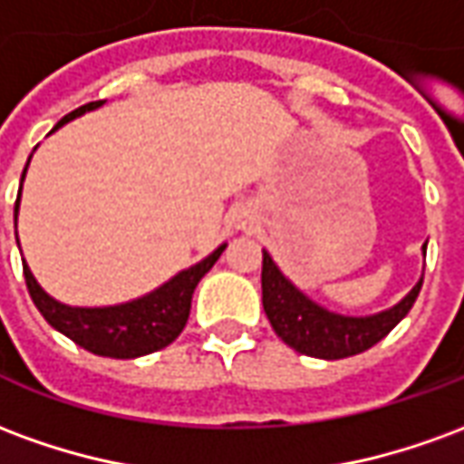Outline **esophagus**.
I'll return each mask as SVG.
<instances>
[{"label": "esophagus", "mask_w": 464, "mask_h": 464, "mask_svg": "<svg viewBox=\"0 0 464 464\" xmlns=\"http://www.w3.org/2000/svg\"><path fill=\"white\" fill-rule=\"evenodd\" d=\"M233 221H236V226H238V228H248V226H251V223H253L251 211H246V208H238V211H236V218H233Z\"/></svg>", "instance_id": "1"}]
</instances>
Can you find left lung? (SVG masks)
<instances>
[{
	"label": "left lung",
	"mask_w": 464,
	"mask_h": 464,
	"mask_svg": "<svg viewBox=\"0 0 464 464\" xmlns=\"http://www.w3.org/2000/svg\"><path fill=\"white\" fill-rule=\"evenodd\" d=\"M425 251L428 243H422V253ZM261 288L263 311L285 345L311 358L341 360L372 348L408 315L422 288V276L412 285V291L388 311L372 315H343L308 298L291 278L283 276L271 253L263 248Z\"/></svg>",
	"instance_id": "obj_1"
}]
</instances>
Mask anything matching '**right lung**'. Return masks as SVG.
Masks as SVG:
<instances>
[{
	"instance_id": "obj_1",
	"label": "right lung",
	"mask_w": 464,
	"mask_h": 464,
	"mask_svg": "<svg viewBox=\"0 0 464 464\" xmlns=\"http://www.w3.org/2000/svg\"><path fill=\"white\" fill-rule=\"evenodd\" d=\"M99 106H104V102L79 106L76 111L66 114L62 121L56 123L52 131H56L64 123L74 121L79 116H84L86 111H94ZM29 161H32V156H29ZM29 161H26V166H29ZM26 166L24 173H22V183H24ZM19 201H22V186H19V196H16L14 203V228ZM16 243H19V238H16ZM226 246L228 243H221L203 261L186 268V271H179L173 278H169L163 285L153 288L151 293H146L141 298L116 303V305H99V308L66 305V303L56 301L39 285L26 261L22 263H24L29 295H32L39 313L44 315V321L54 331L64 333L69 341H74L76 345H82L94 355L129 360L166 348L181 335L183 325L188 321V313H191L193 291H196V285L203 276L211 271L213 263L221 258Z\"/></svg>"
}]
</instances>
